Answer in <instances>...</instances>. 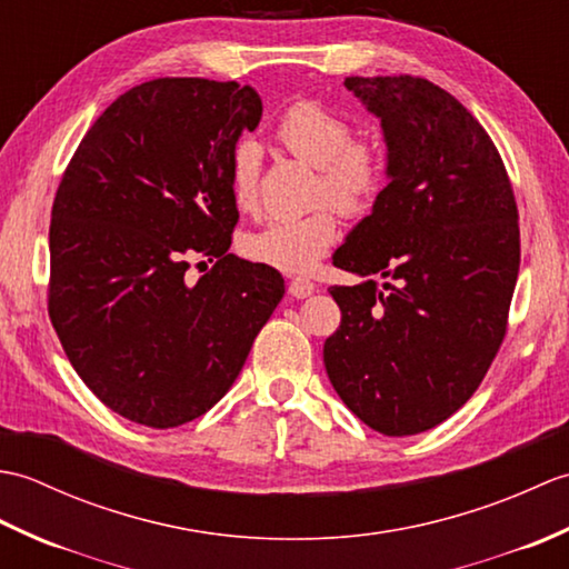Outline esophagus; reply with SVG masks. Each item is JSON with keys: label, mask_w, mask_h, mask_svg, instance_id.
Instances as JSON below:
<instances>
[{"label": "esophagus", "mask_w": 569, "mask_h": 569, "mask_svg": "<svg viewBox=\"0 0 569 569\" xmlns=\"http://www.w3.org/2000/svg\"><path fill=\"white\" fill-rule=\"evenodd\" d=\"M288 293L293 298H308L316 293V283L308 281V278H293V281L288 283Z\"/></svg>", "instance_id": "1"}]
</instances>
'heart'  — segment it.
Instances as JSON below:
<instances>
[{"mask_svg": "<svg viewBox=\"0 0 569 569\" xmlns=\"http://www.w3.org/2000/svg\"><path fill=\"white\" fill-rule=\"evenodd\" d=\"M352 124L316 102H296L276 124V139L318 168L316 196L328 198L345 214H365L386 180V156L379 143L352 139ZM261 149L257 141L241 139L229 156V200L239 212H253L259 204ZM337 214L331 204H318L306 214L273 217L241 241L247 257L278 271L308 273L337 241Z\"/></svg>", "mask_w": 569, "mask_h": 569, "instance_id": "obj_1", "label": "heart"}]
</instances>
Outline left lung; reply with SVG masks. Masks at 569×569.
<instances>
[{
    "label": "left lung",
    "instance_id": "obj_1",
    "mask_svg": "<svg viewBox=\"0 0 569 569\" xmlns=\"http://www.w3.org/2000/svg\"><path fill=\"white\" fill-rule=\"evenodd\" d=\"M381 122L386 186L332 263L340 330L322 349L337 396L389 438L462 408L506 335L521 239L501 156L450 92L422 78H347ZM379 274L377 287L370 278Z\"/></svg>",
    "mask_w": 569,
    "mask_h": 569
}]
</instances>
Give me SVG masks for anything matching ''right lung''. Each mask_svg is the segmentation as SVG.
<instances>
[{"mask_svg": "<svg viewBox=\"0 0 569 569\" xmlns=\"http://www.w3.org/2000/svg\"><path fill=\"white\" fill-rule=\"evenodd\" d=\"M259 119L249 84L143 82L100 114L58 186L48 316L84 386L139 426L208 413L286 293L271 266L229 253V156ZM192 252L216 266L188 284Z\"/></svg>", "mask_w": 569, "mask_h": 569, "instance_id": "obj_1", "label": "right lung"}]
</instances>
